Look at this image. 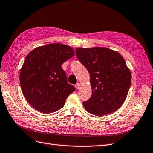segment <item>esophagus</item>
<instances>
[{
    "instance_id": "esophagus-1",
    "label": "esophagus",
    "mask_w": 153,
    "mask_h": 153,
    "mask_svg": "<svg viewBox=\"0 0 153 153\" xmlns=\"http://www.w3.org/2000/svg\"><path fill=\"white\" fill-rule=\"evenodd\" d=\"M75 87L77 89H79L81 87V83H79V82H77V83L75 85Z\"/></svg>"
}]
</instances>
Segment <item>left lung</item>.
<instances>
[{
  "label": "left lung",
  "instance_id": "obj_1",
  "mask_svg": "<svg viewBox=\"0 0 153 153\" xmlns=\"http://www.w3.org/2000/svg\"><path fill=\"white\" fill-rule=\"evenodd\" d=\"M76 54L90 75L92 95L82 103L86 110L102 116L118 110L127 97L131 82L123 56L106 47H79Z\"/></svg>",
  "mask_w": 153,
  "mask_h": 153
}]
</instances>
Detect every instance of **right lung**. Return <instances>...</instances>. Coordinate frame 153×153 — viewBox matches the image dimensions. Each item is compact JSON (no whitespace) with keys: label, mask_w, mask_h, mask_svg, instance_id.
Returning <instances> with one entry per match:
<instances>
[{"label":"right lung","mask_w":153,"mask_h":153,"mask_svg":"<svg viewBox=\"0 0 153 153\" xmlns=\"http://www.w3.org/2000/svg\"><path fill=\"white\" fill-rule=\"evenodd\" d=\"M74 56L72 48L51 43L34 49L26 56L20 74L22 91L36 110L51 113L60 110L75 88L68 83L62 65Z\"/></svg>","instance_id":"obj_1"}]
</instances>
